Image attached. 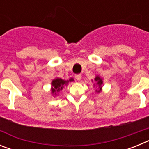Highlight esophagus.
Segmentation results:
<instances>
[{"instance_id":"34e87169","label":"esophagus","mask_w":149,"mask_h":149,"mask_svg":"<svg viewBox=\"0 0 149 149\" xmlns=\"http://www.w3.org/2000/svg\"><path fill=\"white\" fill-rule=\"evenodd\" d=\"M75 78L77 81H80L81 79V74H75Z\"/></svg>"}]
</instances>
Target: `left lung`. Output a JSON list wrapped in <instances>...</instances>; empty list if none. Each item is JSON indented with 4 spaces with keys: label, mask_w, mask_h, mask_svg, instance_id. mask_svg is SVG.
I'll return each mask as SVG.
<instances>
[{
    "label": "left lung",
    "mask_w": 149,
    "mask_h": 149,
    "mask_svg": "<svg viewBox=\"0 0 149 149\" xmlns=\"http://www.w3.org/2000/svg\"><path fill=\"white\" fill-rule=\"evenodd\" d=\"M95 81H96V85H98V86H99L100 89H99V90H97V92H98V93H99L100 91H101V84H103V81H102V80H101V79L98 76H97V77L95 78Z\"/></svg>",
    "instance_id": "8db88e82"
}]
</instances>
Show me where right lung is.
<instances>
[{
	"mask_svg": "<svg viewBox=\"0 0 149 149\" xmlns=\"http://www.w3.org/2000/svg\"><path fill=\"white\" fill-rule=\"evenodd\" d=\"M73 79L71 78L69 81H63L61 78H56L55 80H54L51 83V85H52V93H54V95H56V93H58L60 91H61L62 89L64 87V85H66L68 83V81H72Z\"/></svg>",
	"mask_w": 149,
	"mask_h": 149,
	"instance_id": "right-lung-1",
	"label": "right lung"
}]
</instances>
